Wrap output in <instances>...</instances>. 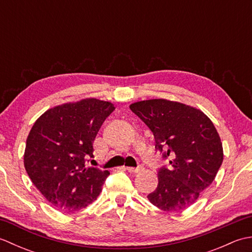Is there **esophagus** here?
I'll return each mask as SVG.
<instances>
[{
  "mask_svg": "<svg viewBox=\"0 0 252 252\" xmlns=\"http://www.w3.org/2000/svg\"><path fill=\"white\" fill-rule=\"evenodd\" d=\"M126 170L129 171L130 173H137V172H140V171L142 170V167H137V168H132V167H127L126 168Z\"/></svg>",
  "mask_w": 252,
  "mask_h": 252,
  "instance_id": "1",
  "label": "esophagus"
}]
</instances>
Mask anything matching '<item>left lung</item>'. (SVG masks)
Listing matches in <instances>:
<instances>
[{"mask_svg": "<svg viewBox=\"0 0 252 252\" xmlns=\"http://www.w3.org/2000/svg\"><path fill=\"white\" fill-rule=\"evenodd\" d=\"M130 109L153 132L155 148L171 158L158 171V186L147 196L167 212L194 205L223 162V147L212 121L199 109L163 98L136 101Z\"/></svg>", "mask_w": 252, "mask_h": 252, "instance_id": "1", "label": "left lung"}]
</instances>
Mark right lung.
<instances>
[{
    "label": "right lung",
    "instance_id": "right-lung-1",
    "mask_svg": "<svg viewBox=\"0 0 252 252\" xmlns=\"http://www.w3.org/2000/svg\"><path fill=\"white\" fill-rule=\"evenodd\" d=\"M114 104L96 98L53 107L37 118L27 137L25 169L51 205L65 213L98 197L109 171L87 167L93 142Z\"/></svg>",
    "mask_w": 252,
    "mask_h": 252
}]
</instances>
